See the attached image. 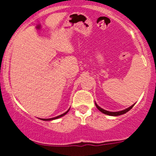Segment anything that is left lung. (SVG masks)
<instances>
[{"instance_id":"obj_1","label":"left lung","mask_w":156,"mask_h":156,"mask_svg":"<svg viewBox=\"0 0 156 156\" xmlns=\"http://www.w3.org/2000/svg\"><path fill=\"white\" fill-rule=\"evenodd\" d=\"M134 104H135V103H134ZM134 104H133L131 106H130V107H128L127 108H125V109L122 110V111L109 112V111H107V110L103 109V108H102L101 107H100V106H99L98 105H97V103H95V105H96V106H97V108H98V109L100 110V111L101 112L104 113V114H106V115H111V116H118V115H121L125 114V113H126L128 111H130V110L132 108H133V106H134Z\"/></svg>"}]
</instances>
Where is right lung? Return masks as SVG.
<instances>
[{"label": "right lung", "instance_id": "add662e5", "mask_svg": "<svg viewBox=\"0 0 156 156\" xmlns=\"http://www.w3.org/2000/svg\"><path fill=\"white\" fill-rule=\"evenodd\" d=\"M69 109H70V108H69V109L67 110V111L65 113H63V114L60 115H58V116H56V117H54V118H51V119H41V120H43V121H53V120H55V119H59V118H61V117H62V116H64V115H65L66 114H67V113H68V112L69 111Z\"/></svg>", "mask_w": 156, "mask_h": 156}]
</instances>
